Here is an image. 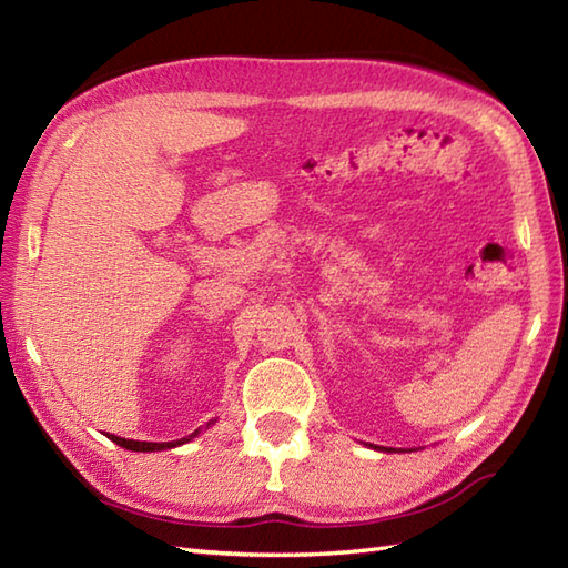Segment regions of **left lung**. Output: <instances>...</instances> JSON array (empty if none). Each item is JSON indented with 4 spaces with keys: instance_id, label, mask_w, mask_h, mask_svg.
I'll return each mask as SVG.
<instances>
[{
    "instance_id": "obj_1",
    "label": "left lung",
    "mask_w": 568,
    "mask_h": 568,
    "mask_svg": "<svg viewBox=\"0 0 568 568\" xmlns=\"http://www.w3.org/2000/svg\"><path fill=\"white\" fill-rule=\"evenodd\" d=\"M385 452H395V449H385Z\"/></svg>"
}]
</instances>
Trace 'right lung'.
<instances>
[{
    "label": "right lung",
    "mask_w": 568,
    "mask_h": 568,
    "mask_svg": "<svg viewBox=\"0 0 568 568\" xmlns=\"http://www.w3.org/2000/svg\"><path fill=\"white\" fill-rule=\"evenodd\" d=\"M210 427V425H207ZM106 437H110L114 444H119V446H124V449H129V452H161V449H173V446H180V444H185V442H190L192 437H197V432L195 434H190V437H183V439H175V442H134V439H124V437H116V434H106Z\"/></svg>",
    "instance_id": "add662e5"
}]
</instances>
